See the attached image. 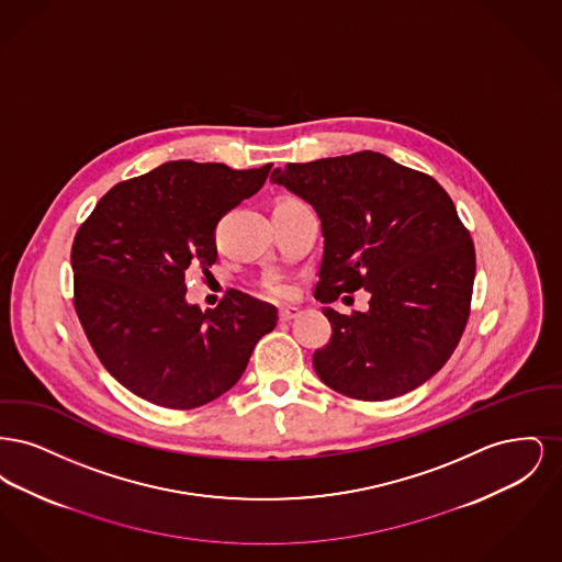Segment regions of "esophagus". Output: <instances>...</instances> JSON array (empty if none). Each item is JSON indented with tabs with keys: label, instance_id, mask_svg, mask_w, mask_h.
Returning <instances> with one entry per match:
<instances>
[{
	"label": "esophagus",
	"instance_id": "34e87169",
	"mask_svg": "<svg viewBox=\"0 0 562 562\" xmlns=\"http://www.w3.org/2000/svg\"><path fill=\"white\" fill-rule=\"evenodd\" d=\"M299 316L296 307H280V322H291Z\"/></svg>",
	"mask_w": 562,
	"mask_h": 562
}]
</instances>
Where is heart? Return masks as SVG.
<instances>
[{
	"mask_svg": "<svg viewBox=\"0 0 562 562\" xmlns=\"http://www.w3.org/2000/svg\"><path fill=\"white\" fill-rule=\"evenodd\" d=\"M271 294H276V296H284V294H286V289H284L282 284H273V286H271Z\"/></svg>",
	"mask_w": 562,
	"mask_h": 562,
	"instance_id": "heart-1",
	"label": "heart"
}]
</instances>
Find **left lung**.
<instances>
[{
	"label": "left lung",
	"mask_w": 562,
	"mask_h": 562,
	"mask_svg": "<svg viewBox=\"0 0 562 562\" xmlns=\"http://www.w3.org/2000/svg\"><path fill=\"white\" fill-rule=\"evenodd\" d=\"M271 183L321 218L316 299L364 289L369 310L322 307L330 341L314 353L322 381L356 401L413 392L451 358L470 316L476 255L453 200L431 177L358 151L271 170Z\"/></svg>",
	"instance_id": "8db88e82"
}]
</instances>
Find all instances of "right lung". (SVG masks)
Segmentation results:
<instances>
[{
    "instance_id": "obj_1",
    "label": "right lung",
    "mask_w": 562,
    "mask_h": 562,
    "mask_svg": "<svg viewBox=\"0 0 562 562\" xmlns=\"http://www.w3.org/2000/svg\"><path fill=\"white\" fill-rule=\"evenodd\" d=\"M271 164L166 161L109 189L76 234L71 268L83 333L113 379L166 408H195L232 390L278 310L229 291L202 312L189 268L216 261L221 216L263 188Z\"/></svg>"
}]
</instances>
